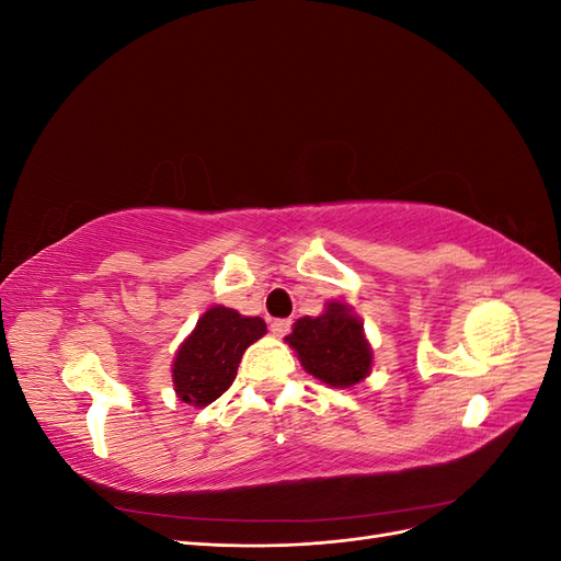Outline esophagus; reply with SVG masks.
Masks as SVG:
<instances>
[{
  "label": "esophagus",
  "mask_w": 561,
  "mask_h": 561,
  "mask_svg": "<svg viewBox=\"0 0 561 561\" xmlns=\"http://www.w3.org/2000/svg\"><path fill=\"white\" fill-rule=\"evenodd\" d=\"M290 330H293V320H287V318H278L271 322V332H274L276 336H285Z\"/></svg>",
  "instance_id": "1"
}]
</instances>
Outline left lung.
Masks as SVG:
<instances>
[{"mask_svg": "<svg viewBox=\"0 0 561 561\" xmlns=\"http://www.w3.org/2000/svg\"><path fill=\"white\" fill-rule=\"evenodd\" d=\"M304 369L336 388H348L369 375L371 351L365 342L363 322L346 304H328L318 318H299L290 336H285Z\"/></svg>", "mask_w": 561, "mask_h": 561, "instance_id": "obj_1", "label": "left lung"}]
</instances>
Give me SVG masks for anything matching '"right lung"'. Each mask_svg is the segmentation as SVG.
<instances>
[{"label":"right lung","mask_w":561,"mask_h":561,"mask_svg":"<svg viewBox=\"0 0 561 561\" xmlns=\"http://www.w3.org/2000/svg\"><path fill=\"white\" fill-rule=\"evenodd\" d=\"M262 334V318H243L225 307L208 309L175 355L173 383L180 400L194 407L215 402L236 379L245 348Z\"/></svg>","instance_id":"add662e5"}]
</instances>
